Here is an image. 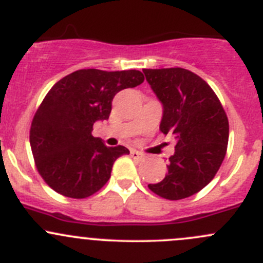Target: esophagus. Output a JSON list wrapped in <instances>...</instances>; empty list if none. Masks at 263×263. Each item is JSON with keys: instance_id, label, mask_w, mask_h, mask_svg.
Returning <instances> with one entry per match:
<instances>
[{"instance_id": "esophagus-1", "label": "esophagus", "mask_w": 263, "mask_h": 263, "mask_svg": "<svg viewBox=\"0 0 263 263\" xmlns=\"http://www.w3.org/2000/svg\"><path fill=\"white\" fill-rule=\"evenodd\" d=\"M131 156L134 159H136V160H139V161L144 160V159H145L144 154L139 153V151H137V150H131Z\"/></svg>"}]
</instances>
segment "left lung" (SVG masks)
Wrapping results in <instances>:
<instances>
[{"mask_svg": "<svg viewBox=\"0 0 263 263\" xmlns=\"http://www.w3.org/2000/svg\"><path fill=\"white\" fill-rule=\"evenodd\" d=\"M163 105L160 131L176 139L168 172L148 188L166 200H182L209 184L225 158L229 122L208 82L181 67L144 70Z\"/></svg>", "mask_w": 263, "mask_h": 263, "instance_id": "1", "label": "left lung"}]
</instances>
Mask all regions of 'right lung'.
Here are the masks:
<instances>
[{
	"mask_svg": "<svg viewBox=\"0 0 263 263\" xmlns=\"http://www.w3.org/2000/svg\"><path fill=\"white\" fill-rule=\"evenodd\" d=\"M144 82L137 70H79L53 85L31 122L30 146L36 169L52 190L71 198L94 195L115 161L129 154L91 135L97 121L109 118L115 95Z\"/></svg>",
	"mask_w": 263,
	"mask_h": 263,
	"instance_id": "right-lung-1",
	"label": "right lung"
}]
</instances>
